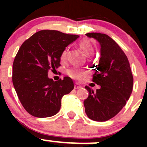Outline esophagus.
Masks as SVG:
<instances>
[{
  "instance_id": "obj_1",
  "label": "esophagus",
  "mask_w": 147,
  "mask_h": 147,
  "mask_svg": "<svg viewBox=\"0 0 147 147\" xmlns=\"http://www.w3.org/2000/svg\"><path fill=\"white\" fill-rule=\"evenodd\" d=\"M82 88V86L80 84H79L78 83H75V89H81Z\"/></svg>"
}]
</instances>
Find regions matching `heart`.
Instances as JSON below:
<instances>
[{
	"label": "heart",
	"mask_w": 147,
	"mask_h": 147,
	"mask_svg": "<svg viewBox=\"0 0 147 147\" xmlns=\"http://www.w3.org/2000/svg\"><path fill=\"white\" fill-rule=\"evenodd\" d=\"M80 47L82 51L87 55H93V54L94 53V48L92 42L90 40L83 39L80 42ZM68 55H69V51H68L67 49H66L61 54L60 59H61L62 61H66L67 59ZM67 74L69 77H71L73 79L77 80H83L85 78L87 74V72L86 70H84V69H80V68L74 67H72L68 69Z\"/></svg>",
	"instance_id": "b5f03b06"
}]
</instances>
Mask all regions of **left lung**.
<instances>
[{
    "label": "left lung",
    "mask_w": 147,
    "mask_h": 147,
    "mask_svg": "<svg viewBox=\"0 0 147 147\" xmlns=\"http://www.w3.org/2000/svg\"><path fill=\"white\" fill-rule=\"evenodd\" d=\"M86 35L96 39L101 45V57L92 78V82L101 87L94 92L85 86L89 92L84 101L85 112L92 120L107 121L125 106L132 92L133 75L127 55L113 39L98 32Z\"/></svg>",
    "instance_id": "left-lung-1"
}]
</instances>
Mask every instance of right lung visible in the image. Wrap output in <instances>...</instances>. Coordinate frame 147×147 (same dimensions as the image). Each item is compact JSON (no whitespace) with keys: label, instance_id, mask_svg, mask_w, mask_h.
<instances>
[{"label":"right lung","instance_id":"add662e5","mask_svg":"<svg viewBox=\"0 0 147 147\" xmlns=\"http://www.w3.org/2000/svg\"><path fill=\"white\" fill-rule=\"evenodd\" d=\"M78 37L42 30L20 46L13 61L12 80L22 105L32 116L44 118L56 115L62 97L74 89L69 77L53 81L47 74L60 66L62 53Z\"/></svg>","mask_w":147,"mask_h":147}]
</instances>
